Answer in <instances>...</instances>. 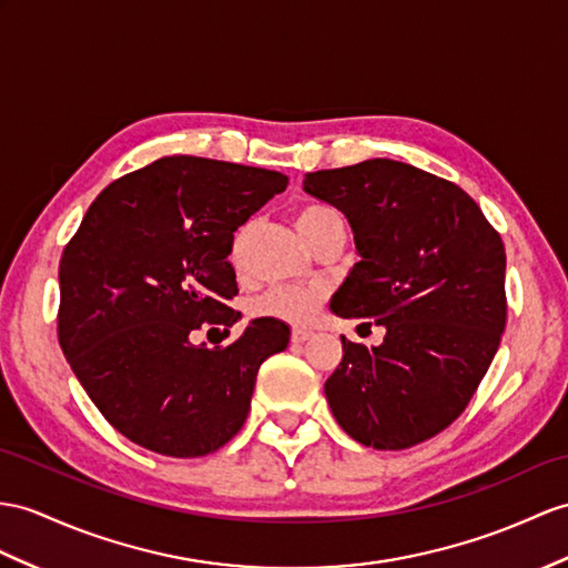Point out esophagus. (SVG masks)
Returning <instances> with one entry per match:
<instances>
[{
  "mask_svg": "<svg viewBox=\"0 0 568 568\" xmlns=\"http://www.w3.org/2000/svg\"><path fill=\"white\" fill-rule=\"evenodd\" d=\"M311 335H313V332H311V329H303V327H296V329L292 332V339H294V342H306V339H311Z\"/></svg>",
  "mask_w": 568,
  "mask_h": 568,
  "instance_id": "1",
  "label": "esophagus"
}]
</instances>
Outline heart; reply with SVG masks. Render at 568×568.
<instances>
[{
  "mask_svg": "<svg viewBox=\"0 0 568 568\" xmlns=\"http://www.w3.org/2000/svg\"><path fill=\"white\" fill-rule=\"evenodd\" d=\"M332 224H344V221L335 206H329V204H306V206H301L296 214V226L301 231V236L306 241L313 236V233H317L325 226H332ZM247 236H251V224L241 226L236 231V236H233V241H231L229 260L236 267L243 260ZM323 301H325L323 286H274V288H270V292H265L260 298L253 301V313L260 317H274V321L303 325V323H308L311 317L317 313V308L323 306Z\"/></svg>",
  "mask_w": 568,
  "mask_h": 568,
  "instance_id": "obj_1",
  "label": "heart"
}]
</instances>
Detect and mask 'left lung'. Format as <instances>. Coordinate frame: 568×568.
Here are the masks:
<instances>
[{"instance_id":"left-lung-1","label":"left lung","mask_w":568,"mask_h":568,"mask_svg":"<svg viewBox=\"0 0 568 568\" xmlns=\"http://www.w3.org/2000/svg\"><path fill=\"white\" fill-rule=\"evenodd\" d=\"M303 190L349 219L362 255L332 311L385 327L381 347L342 337L329 409L358 444L417 446L460 417L499 349V231L463 187L390 159L308 173Z\"/></svg>"}]
</instances>
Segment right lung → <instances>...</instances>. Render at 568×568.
Here are the masks:
<instances>
[{
    "label": "right lung",
    "mask_w": 568,
    "mask_h": 568,
    "mask_svg": "<svg viewBox=\"0 0 568 568\" xmlns=\"http://www.w3.org/2000/svg\"><path fill=\"white\" fill-rule=\"evenodd\" d=\"M288 185L253 165L165 156L113 180L60 260L58 339L108 424L169 458H202L241 432L257 368L288 327L257 317L224 349L192 344L241 313L233 233ZM206 332V337H210Z\"/></svg>",
    "instance_id": "obj_1"
}]
</instances>
